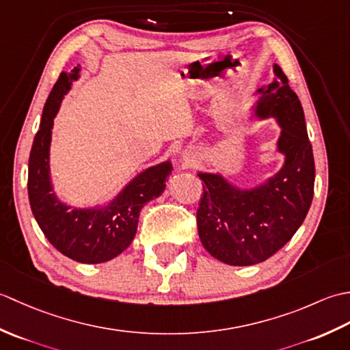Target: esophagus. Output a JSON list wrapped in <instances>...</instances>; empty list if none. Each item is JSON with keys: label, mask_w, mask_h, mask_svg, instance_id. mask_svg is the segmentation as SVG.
<instances>
[{"label": "esophagus", "mask_w": 350, "mask_h": 350, "mask_svg": "<svg viewBox=\"0 0 350 350\" xmlns=\"http://www.w3.org/2000/svg\"><path fill=\"white\" fill-rule=\"evenodd\" d=\"M189 158H191V156H187V158H183V159H187V161H191Z\"/></svg>", "instance_id": "34e87169"}]
</instances>
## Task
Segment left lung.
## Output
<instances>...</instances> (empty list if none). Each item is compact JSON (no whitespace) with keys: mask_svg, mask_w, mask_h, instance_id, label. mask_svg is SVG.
<instances>
[{"mask_svg":"<svg viewBox=\"0 0 350 350\" xmlns=\"http://www.w3.org/2000/svg\"><path fill=\"white\" fill-rule=\"evenodd\" d=\"M273 75L257 90L252 113L258 120L273 117L281 128V170L254 188H237L219 173H198L204 182L197 211L200 241L212 257L232 266L273 256L292 239L313 202L316 170L304 109L278 64Z\"/></svg>","mask_w":350,"mask_h":350,"instance_id":"left-lung-1","label":"left lung"}]
</instances>
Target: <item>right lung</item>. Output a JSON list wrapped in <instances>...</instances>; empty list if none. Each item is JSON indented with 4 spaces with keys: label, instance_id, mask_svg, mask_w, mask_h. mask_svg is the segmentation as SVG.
<instances>
[{
    "label": "right lung",
    "instance_id": "1",
    "mask_svg": "<svg viewBox=\"0 0 350 350\" xmlns=\"http://www.w3.org/2000/svg\"><path fill=\"white\" fill-rule=\"evenodd\" d=\"M79 72V64L70 72H62L44 103L28 161V198L46 239L66 257L93 265L108 262L129 247L137 233L141 209L162 194L173 165L163 161L143 170L103 206L72 207L63 203L51 180L49 147L54 117Z\"/></svg>",
    "mask_w": 350,
    "mask_h": 350
}]
</instances>
